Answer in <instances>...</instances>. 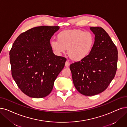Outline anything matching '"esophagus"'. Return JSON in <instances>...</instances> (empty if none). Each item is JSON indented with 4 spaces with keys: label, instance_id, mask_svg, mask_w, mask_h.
Instances as JSON below:
<instances>
[{
    "label": "esophagus",
    "instance_id": "1",
    "mask_svg": "<svg viewBox=\"0 0 127 127\" xmlns=\"http://www.w3.org/2000/svg\"><path fill=\"white\" fill-rule=\"evenodd\" d=\"M69 65H70V63L69 62V61L67 60L66 62H65V66L68 67L69 66Z\"/></svg>",
    "mask_w": 127,
    "mask_h": 127
}]
</instances>
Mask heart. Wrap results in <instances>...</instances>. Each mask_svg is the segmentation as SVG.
Listing matches in <instances>:
<instances>
[{
  "label": "heart",
  "instance_id": "heart-1",
  "mask_svg": "<svg viewBox=\"0 0 127 127\" xmlns=\"http://www.w3.org/2000/svg\"><path fill=\"white\" fill-rule=\"evenodd\" d=\"M94 44L93 34L80 30H64L58 34L57 40L53 39L50 42V47L58 55L65 53L68 49L69 57L74 61L87 58Z\"/></svg>",
  "mask_w": 127,
  "mask_h": 127
}]
</instances>
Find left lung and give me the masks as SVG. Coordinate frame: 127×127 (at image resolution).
Here are the masks:
<instances>
[{"instance_id": "left-lung-1", "label": "left lung", "mask_w": 127, "mask_h": 127, "mask_svg": "<svg viewBox=\"0 0 127 127\" xmlns=\"http://www.w3.org/2000/svg\"><path fill=\"white\" fill-rule=\"evenodd\" d=\"M90 30L95 35L92 51L87 58L70 65L75 88L85 96L97 95L107 89L117 67V49L107 33L100 27Z\"/></svg>"}]
</instances>
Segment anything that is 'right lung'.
Segmentation results:
<instances>
[{
	"mask_svg": "<svg viewBox=\"0 0 127 127\" xmlns=\"http://www.w3.org/2000/svg\"><path fill=\"white\" fill-rule=\"evenodd\" d=\"M59 27L33 28L20 34L10 51L12 76L19 88L32 98L46 97L64 68L66 58L56 56L50 39Z\"/></svg>",
	"mask_w": 127,
	"mask_h": 127,
	"instance_id": "obj_1",
	"label": "right lung"
}]
</instances>
